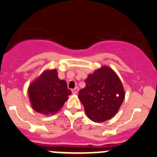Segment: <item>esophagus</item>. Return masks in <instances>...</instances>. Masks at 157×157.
I'll list each match as a JSON object with an SVG mask.
<instances>
[{
    "label": "esophagus",
    "instance_id": "esophagus-1",
    "mask_svg": "<svg viewBox=\"0 0 157 157\" xmlns=\"http://www.w3.org/2000/svg\"><path fill=\"white\" fill-rule=\"evenodd\" d=\"M78 90H79V89L78 87H75V89H73L72 90H71V92H72L73 94H77L78 92Z\"/></svg>",
    "mask_w": 157,
    "mask_h": 157
}]
</instances>
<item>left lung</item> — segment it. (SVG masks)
Returning a JSON list of instances; mask_svg holds the SVG:
<instances>
[{
    "label": "left lung",
    "mask_w": 157,
    "mask_h": 157,
    "mask_svg": "<svg viewBox=\"0 0 157 157\" xmlns=\"http://www.w3.org/2000/svg\"><path fill=\"white\" fill-rule=\"evenodd\" d=\"M86 87L78 92L88 117L95 122H102L116 115L122 105L125 92L120 79L107 66L89 75Z\"/></svg>",
    "instance_id": "left-lung-1"
}]
</instances>
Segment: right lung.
I'll return each mask as SVG.
<instances>
[{
  "mask_svg": "<svg viewBox=\"0 0 157 157\" xmlns=\"http://www.w3.org/2000/svg\"><path fill=\"white\" fill-rule=\"evenodd\" d=\"M71 94L66 82L59 78L56 69L43 72L28 88L32 108L44 115L57 113Z\"/></svg>",
  "mask_w": 157,
  "mask_h": 157,
  "instance_id": "1",
  "label": "right lung"
}]
</instances>
